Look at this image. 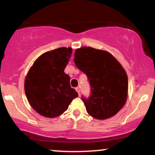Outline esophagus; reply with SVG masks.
I'll list each match as a JSON object with an SVG mask.
<instances>
[{
    "label": "esophagus",
    "mask_w": 155,
    "mask_h": 155,
    "mask_svg": "<svg viewBox=\"0 0 155 155\" xmlns=\"http://www.w3.org/2000/svg\"><path fill=\"white\" fill-rule=\"evenodd\" d=\"M75 89H76V92H77L78 94H79H79H80V88L79 87H76Z\"/></svg>",
    "instance_id": "esophagus-1"
}]
</instances>
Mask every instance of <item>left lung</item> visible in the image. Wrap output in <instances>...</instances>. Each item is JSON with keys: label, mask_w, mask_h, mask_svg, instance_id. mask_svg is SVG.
Listing matches in <instances>:
<instances>
[{"label": "left lung", "mask_w": 155, "mask_h": 155, "mask_svg": "<svg viewBox=\"0 0 155 155\" xmlns=\"http://www.w3.org/2000/svg\"><path fill=\"white\" fill-rule=\"evenodd\" d=\"M74 61L90 81L91 95L82 97L87 113L97 120L114 116L125 104L128 91L127 75L121 64L107 51L87 47L76 49Z\"/></svg>", "instance_id": "1"}]
</instances>
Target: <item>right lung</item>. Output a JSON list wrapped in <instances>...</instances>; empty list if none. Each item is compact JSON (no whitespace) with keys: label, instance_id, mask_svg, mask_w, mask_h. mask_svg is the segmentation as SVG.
Listing matches in <instances>:
<instances>
[{"label":"right lung","instance_id":"obj_1","mask_svg":"<svg viewBox=\"0 0 155 155\" xmlns=\"http://www.w3.org/2000/svg\"><path fill=\"white\" fill-rule=\"evenodd\" d=\"M71 47L44 53L30 68L25 79V92L31 107L41 116L54 118L68 108L78 93L64 72L71 56Z\"/></svg>","mask_w":155,"mask_h":155}]
</instances>
